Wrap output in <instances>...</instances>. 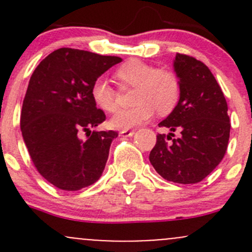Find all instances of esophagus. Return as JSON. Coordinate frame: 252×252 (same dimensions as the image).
<instances>
[{
	"instance_id": "1",
	"label": "esophagus",
	"mask_w": 252,
	"mask_h": 252,
	"mask_svg": "<svg viewBox=\"0 0 252 252\" xmlns=\"http://www.w3.org/2000/svg\"><path fill=\"white\" fill-rule=\"evenodd\" d=\"M134 134H135V131L129 130V129H123V130H121V135L123 136H133Z\"/></svg>"
}]
</instances>
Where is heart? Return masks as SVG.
Segmentation results:
<instances>
[{
  "label": "heart",
  "mask_w": 252,
  "mask_h": 252,
  "mask_svg": "<svg viewBox=\"0 0 252 252\" xmlns=\"http://www.w3.org/2000/svg\"><path fill=\"white\" fill-rule=\"evenodd\" d=\"M116 77L122 85L135 88L133 94L135 106L117 112L110 121L113 128L142 126L151 119L155 111L161 116L168 114L179 100V81L167 69H155L141 61L130 60L117 69ZM91 97L98 108L108 113L118 107L116 91L103 78H97L93 83Z\"/></svg>",
  "instance_id": "heart-1"
}]
</instances>
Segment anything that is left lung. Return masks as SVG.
<instances>
[{
	"label": "left lung",
	"mask_w": 252,
	"mask_h": 252,
	"mask_svg": "<svg viewBox=\"0 0 252 252\" xmlns=\"http://www.w3.org/2000/svg\"><path fill=\"white\" fill-rule=\"evenodd\" d=\"M179 79V101L158 124L171 130L158 134L150 162L164 179L195 184L205 179L224 157L230 123L223 91L201 61L177 53L173 62ZM175 130L181 135L173 139Z\"/></svg>",
	"instance_id": "1"
}]
</instances>
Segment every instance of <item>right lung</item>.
<instances>
[{"mask_svg": "<svg viewBox=\"0 0 252 252\" xmlns=\"http://www.w3.org/2000/svg\"><path fill=\"white\" fill-rule=\"evenodd\" d=\"M119 62L116 56L63 47L42 60L30 78L20 114L23 139L37 172L58 189L89 187L105 169L118 133L91 131L106 119L91 85Z\"/></svg>", "mask_w": 252, "mask_h": 252, "instance_id": "add662e5", "label": "right lung"}]
</instances>
